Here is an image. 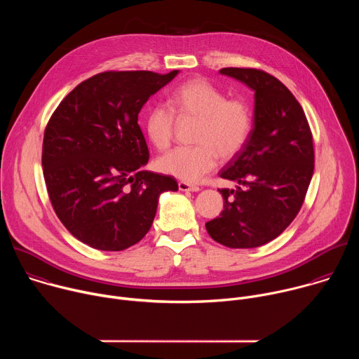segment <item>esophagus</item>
Instances as JSON below:
<instances>
[{"mask_svg": "<svg viewBox=\"0 0 359 359\" xmlns=\"http://www.w3.org/2000/svg\"><path fill=\"white\" fill-rule=\"evenodd\" d=\"M179 190L182 191H198L200 187L198 186H194V184H190L187 182H179Z\"/></svg>", "mask_w": 359, "mask_h": 359, "instance_id": "1", "label": "esophagus"}]
</instances>
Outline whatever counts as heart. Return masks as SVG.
Segmentation results:
<instances>
[{
  "label": "heart",
  "instance_id": "obj_1",
  "mask_svg": "<svg viewBox=\"0 0 359 359\" xmlns=\"http://www.w3.org/2000/svg\"><path fill=\"white\" fill-rule=\"evenodd\" d=\"M168 107H150L143 118V129L150 143L159 150L170 147L175 136V116L197 119L194 146L177 147L158 161L161 172L186 182H198L212 172L219 161L231 159L248 142L254 114L243 96L227 93L203 76H194L176 86Z\"/></svg>",
  "mask_w": 359,
  "mask_h": 359
}]
</instances>
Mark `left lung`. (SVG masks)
<instances>
[{"label":"left lung","mask_w":359,"mask_h":359,"mask_svg":"<svg viewBox=\"0 0 359 359\" xmlns=\"http://www.w3.org/2000/svg\"><path fill=\"white\" fill-rule=\"evenodd\" d=\"M254 90V125L245 146L220 170L237 182L219 189L220 217L206 223L210 237L230 248L260 247L278 237L298 215L314 173L313 133L290 89L255 68H223Z\"/></svg>","instance_id":"1"}]
</instances>
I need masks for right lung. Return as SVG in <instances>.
Listing matches in <instances>:
<instances>
[{
	"label": "right lung",
	"instance_id": "right-lung-1",
	"mask_svg": "<svg viewBox=\"0 0 359 359\" xmlns=\"http://www.w3.org/2000/svg\"><path fill=\"white\" fill-rule=\"evenodd\" d=\"M179 71H107L71 90L48 121L42 169L50 204L79 241L104 251L139 243L172 176L142 170L149 150L137 123L146 100Z\"/></svg>",
	"mask_w": 359,
	"mask_h": 359
}]
</instances>
